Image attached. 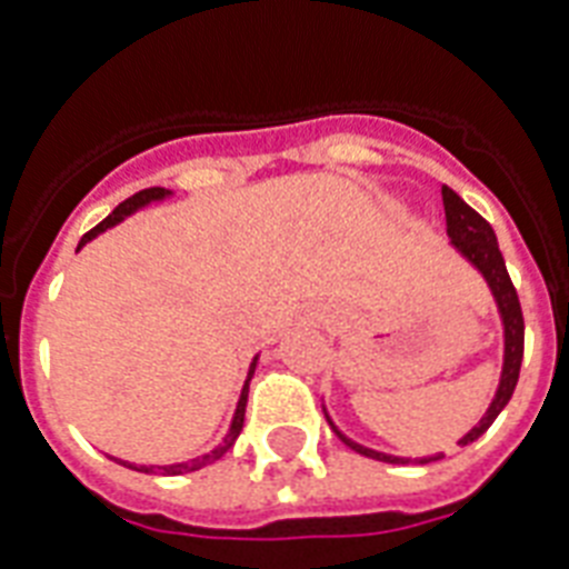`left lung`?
I'll use <instances>...</instances> for the list:
<instances>
[{"mask_svg": "<svg viewBox=\"0 0 569 569\" xmlns=\"http://www.w3.org/2000/svg\"><path fill=\"white\" fill-rule=\"evenodd\" d=\"M442 206H446V232H449L451 248H455L458 257L467 259L478 274L485 277L487 289L493 295L496 310H499V319H502V375H499V387H496V396L493 401H490V407L485 410V416H481L478 425H472V428L458 440V446H469V442H476L478 437L496 422V416L502 413L505 405L511 401L513 387H517V380H520L526 325H522L520 298H517V289H513L511 277H508V268H505L502 250H499L493 227H490L472 206L463 203L449 186H442ZM321 410L328 416L330 428L337 431L339 440L346 442L348 449H355L357 455H366V458L372 460H383V463H431V460L442 458V451H437V455H425V458H401V455H387V451L369 449L363 442L351 440L346 431H339V425L330 419L328 407L321 405Z\"/></svg>", "mask_w": 569, "mask_h": 569, "instance_id": "1", "label": "left lung"}]
</instances>
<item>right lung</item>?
Masks as SVG:
<instances>
[{"label":"right lung","mask_w":569,"mask_h":569,"mask_svg":"<svg viewBox=\"0 0 569 569\" xmlns=\"http://www.w3.org/2000/svg\"><path fill=\"white\" fill-rule=\"evenodd\" d=\"M173 191L171 189H144L138 191V194H132L129 200H123V203L114 209V212L106 218V221H100L97 227H93L91 232H84L82 241H79V248H76V253L88 244V241H93L100 232L111 230V227H118L120 221H127L129 214H136L138 209H144V206L150 203H159V200H164V197H171ZM257 360L259 355L253 357V363H250L248 369V378H244V387H241V396H239V405H236V413H232V422L230 428H227V433H223V442H218L212 451H206V455H200V458H189V460H180V463H164V467H147V463H129V460H120V458H111L118 460V463H123V467L136 469V472H162V476H186V472H197V469L209 467V463H214L218 458H223L227 451L232 449V442L239 440L241 433V425H244V407H248V389H250V378H253V372H257Z\"/></svg>","instance_id":"right-lung-1"}]
</instances>
